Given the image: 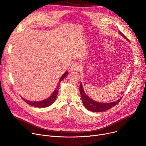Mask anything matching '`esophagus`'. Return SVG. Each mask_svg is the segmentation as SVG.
Listing matches in <instances>:
<instances>
[{
  "label": "esophagus",
  "instance_id": "obj_1",
  "mask_svg": "<svg viewBox=\"0 0 146 146\" xmlns=\"http://www.w3.org/2000/svg\"><path fill=\"white\" fill-rule=\"evenodd\" d=\"M80 66L77 62H75V63H73V64L71 66V69L73 71H77L80 69Z\"/></svg>",
  "mask_w": 146,
  "mask_h": 146
}]
</instances>
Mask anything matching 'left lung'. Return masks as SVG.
I'll return each mask as SVG.
<instances>
[{"instance_id": "left-lung-1", "label": "left lung", "mask_w": 146, "mask_h": 146, "mask_svg": "<svg viewBox=\"0 0 146 146\" xmlns=\"http://www.w3.org/2000/svg\"><path fill=\"white\" fill-rule=\"evenodd\" d=\"M120 34H121V36L123 37H124L125 39L128 40L121 32H120ZM80 94H81L82 102L83 105L84 106V107L86 108L88 110H90V111L95 112H103V111H105V110H107L110 108H113L115 105H117L122 98L121 97V98H119L116 102L109 103H98L97 102H95L94 100L90 98L88 95L85 94V92H84L83 88L82 86V83H80Z\"/></svg>"}]
</instances>
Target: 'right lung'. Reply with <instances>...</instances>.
Wrapping results in <instances>:
<instances>
[{
	"label": "right lung",
	"mask_w": 146,
	"mask_h": 146,
	"mask_svg": "<svg viewBox=\"0 0 146 146\" xmlns=\"http://www.w3.org/2000/svg\"><path fill=\"white\" fill-rule=\"evenodd\" d=\"M68 74V72H66L62 75V76L61 77V78H60L59 82L58 83V84H57V86L56 89L54 90V92L52 93V94L51 95V96H50L49 98H48L47 99L44 100H43V101H40V102H31V101H28V100H25L22 97V98L27 103H28V104L31 105V106H34V107H37V108H46V107L49 106L51 105L55 102V100H56L57 95L58 94V89H59L60 83V82H61V81H62V80H63L64 78H65V77L67 76Z\"/></svg>",
	"instance_id": "right-lung-1"
}]
</instances>
